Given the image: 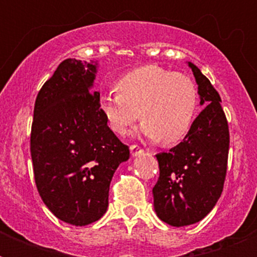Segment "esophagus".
<instances>
[{"label": "esophagus", "mask_w": 257, "mask_h": 257, "mask_svg": "<svg viewBox=\"0 0 257 257\" xmlns=\"http://www.w3.org/2000/svg\"><path fill=\"white\" fill-rule=\"evenodd\" d=\"M141 153H144V149L139 147V145H131V155L132 156H139Z\"/></svg>", "instance_id": "esophagus-1"}]
</instances>
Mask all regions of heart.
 I'll list each match as a JSON object with an SVG mask.
<instances>
[{"mask_svg":"<svg viewBox=\"0 0 257 257\" xmlns=\"http://www.w3.org/2000/svg\"><path fill=\"white\" fill-rule=\"evenodd\" d=\"M114 89L101 97L100 109L116 135L126 133L139 117L141 133L164 147L177 145L191 132L200 94L187 74L151 64L121 74Z\"/></svg>","mask_w":257,"mask_h":257,"instance_id":"b5f03b06","label":"heart"}]
</instances>
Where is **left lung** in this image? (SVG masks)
I'll return each mask as SVG.
<instances>
[{"mask_svg": "<svg viewBox=\"0 0 257 257\" xmlns=\"http://www.w3.org/2000/svg\"><path fill=\"white\" fill-rule=\"evenodd\" d=\"M189 66L205 108L179 145L156 155L160 176L152 191L157 216L172 227L204 219L221 196L227 175L229 128L221 98L199 68Z\"/></svg>", "mask_w": 257, "mask_h": 257, "instance_id": "8db88e82", "label": "left lung"}]
</instances>
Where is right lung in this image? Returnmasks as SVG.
Returning <instances> with one entry per match:
<instances>
[{"mask_svg": "<svg viewBox=\"0 0 257 257\" xmlns=\"http://www.w3.org/2000/svg\"><path fill=\"white\" fill-rule=\"evenodd\" d=\"M96 68L64 60L38 92L30 133L38 193L56 217L76 227L106 212L113 173L129 159L92 90Z\"/></svg>", "mask_w": 257, "mask_h": 257, "instance_id": "add662e5", "label": "right lung"}]
</instances>
